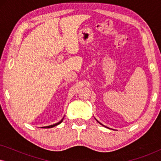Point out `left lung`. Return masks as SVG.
I'll return each instance as SVG.
<instances>
[{"label":"left lung","instance_id":"left-lung-1","mask_svg":"<svg viewBox=\"0 0 161 161\" xmlns=\"http://www.w3.org/2000/svg\"><path fill=\"white\" fill-rule=\"evenodd\" d=\"M96 119V121H97V122L99 123V124H100L101 125H103V127H107L106 126H105V125H103L102 124V123H100V122H99V121H98V120H97V119ZM107 128H108V127H107Z\"/></svg>","mask_w":161,"mask_h":161}]
</instances>
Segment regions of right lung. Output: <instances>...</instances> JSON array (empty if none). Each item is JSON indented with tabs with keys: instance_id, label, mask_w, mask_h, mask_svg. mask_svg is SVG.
Masks as SVG:
<instances>
[{
	"instance_id": "add662e5",
	"label": "right lung",
	"mask_w": 161,
	"mask_h": 161,
	"mask_svg": "<svg viewBox=\"0 0 161 161\" xmlns=\"http://www.w3.org/2000/svg\"><path fill=\"white\" fill-rule=\"evenodd\" d=\"M63 119H64V117H63L62 119H61V121H59L58 122L56 123V124H54V125H49V126H45V127H42V128H51V127H56V126H57V125H58L59 124H61V123L63 122Z\"/></svg>"
}]
</instances>
